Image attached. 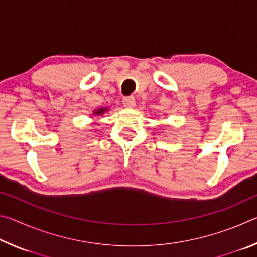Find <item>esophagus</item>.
<instances>
[{
  "label": "esophagus",
  "instance_id": "esophagus-1",
  "mask_svg": "<svg viewBox=\"0 0 257 257\" xmlns=\"http://www.w3.org/2000/svg\"><path fill=\"white\" fill-rule=\"evenodd\" d=\"M122 103H123V105L125 107L130 108V107H134L135 106V104H136V101H135V97L134 96H125L122 99Z\"/></svg>",
  "mask_w": 257,
  "mask_h": 257
}]
</instances>
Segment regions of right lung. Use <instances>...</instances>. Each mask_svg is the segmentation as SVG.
Instances as JSON below:
<instances>
[{
    "instance_id": "add662e5",
    "label": "right lung",
    "mask_w": 257,
    "mask_h": 257,
    "mask_svg": "<svg viewBox=\"0 0 257 257\" xmlns=\"http://www.w3.org/2000/svg\"><path fill=\"white\" fill-rule=\"evenodd\" d=\"M104 111H105V110H104V108H101V110H98V111H96L95 113H96V114H102Z\"/></svg>"
}]
</instances>
